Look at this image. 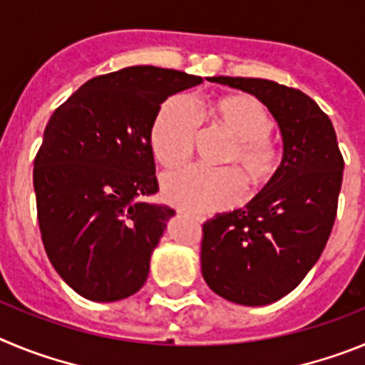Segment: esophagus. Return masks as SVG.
<instances>
[{"label":"esophagus","instance_id":"1","mask_svg":"<svg viewBox=\"0 0 365 365\" xmlns=\"http://www.w3.org/2000/svg\"><path fill=\"white\" fill-rule=\"evenodd\" d=\"M193 219H195V221H199V222H202L205 221V217H202V215H192Z\"/></svg>","mask_w":365,"mask_h":365}]
</instances>
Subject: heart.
I'll return each instance as SVG.
<instances>
[{
  "instance_id": "obj_1",
  "label": "heart",
  "mask_w": 365,
  "mask_h": 365,
  "mask_svg": "<svg viewBox=\"0 0 365 365\" xmlns=\"http://www.w3.org/2000/svg\"><path fill=\"white\" fill-rule=\"evenodd\" d=\"M210 117L219 130L232 137L225 163L240 166L254 188L267 185L279 166V151L269 137L272 118L263 104L247 95L225 96L212 104ZM199 131L201 113L197 106L188 96H173L164 102L151 128L155 157L168 168L186 163ZM160 190L170 205L202 214L235 205L243 197L245 182L235 168L188 166L164 173Z\"/></svg>"
}]
</instances>
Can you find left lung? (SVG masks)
Here are the masks:
<instances>
[{
	"label": "left lung",
	"mask_w": 365,
	"mask_h": 365,
	"mask_svg": "<svg viewBox=\"0 0 365 365\" xmlns=\"http://www.w3.org/2000/svg\"><path fill=\"white\" fill-rule=\"evenodd\" d=\"M210 82L256 96L278 122V170L250 202L202 225L201 272L228 302L259 307L294 291L324 252L341 188L344 159L329 117L305 93L263 78Z\"/></svg>",
	"instance_id": "8db88e82"
}]
</instances>
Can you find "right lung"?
Wrapping results in <instances>:
<instances>
[{
  "instance_id": "add662e5",
  "label": "right lung",
  "mask_w": 365,
  "mask_h": 365,
  "mask_svg": "<svg viewBox=\"0 0 365 365\" xmlns=\"http://www.w3.org/2000/svg\"><path fill=\"white\" fill-rule=\"evenodd\" d=\"M202 83L182 71L135 66L96 76L63 102L34 159L45 252L91 302H118L146 283L151 252L175 212L159 192L151 128L168 96Z\"/></svg>"
}]
</instances>
